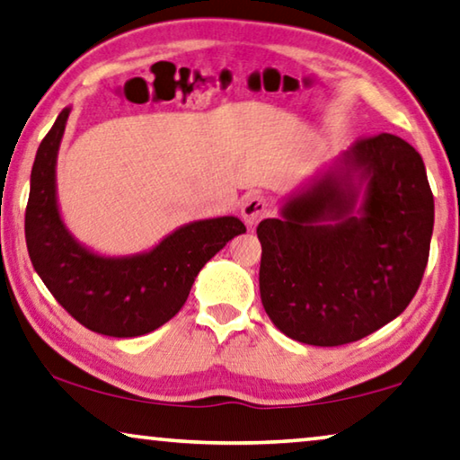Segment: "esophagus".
<instances>
[{
    "mask_svg": "<svg viewBox=\"0 0 460 460\" xmlns=\"http://www.w3.org/2000/svg\"><path fill=\"white\" fill-rule=\"evenodd\" d=\"M269 215V202H266L264 196L260 194H250L242 204V218L248 227L258 225V221Z\"/></svg>",
    "mask_w": 460,
    "mask_h": 460,
    "instance_id": "1",
    "label": "esophagus"
}]
</instances>
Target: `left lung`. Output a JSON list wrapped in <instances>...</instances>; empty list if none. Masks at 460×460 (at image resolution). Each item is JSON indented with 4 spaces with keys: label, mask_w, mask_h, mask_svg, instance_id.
Returning a JSON list of instances; mask_svg holds the SVG:
<instances>
[{
    "label": "left lung",
    "mask_w": 460,
    "mask_h": 460,
    "mask_svg": "<svg viewBox=\"0 0 460 460\" xmlns=\"http://www.w3.org/2000/svg\"><path fill=\"white\" fill-rule=\"evenodd\" d=\"M258 225L260 297L272 324L339 347L401 316L420 289L434 196L420 153L399 136L363 138L318 169Z\"/></svg>",
    "instance_id": "left-lung-1"
}]
</instances>
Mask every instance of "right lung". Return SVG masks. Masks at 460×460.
<instances>
[{"mask_svg": "<svg viewBox=\"0 0 460 460\" xmlns=\"http://www.w3.org/2000/svg\"><path fill=\"white\" fill-rule=\"evenodd\" d=\"M70 111L58 115L34 156L26 248L47 289L82 326L115 339L140 337L181 310L202 266L245 233V225L237 217L191 221L129 256H105L80 243L61 218L55 177Z\"/></svg>", "mask_w": 460, "mask_h": 460, "instance_id": "1", "label": "right lung"}]
</instances>
